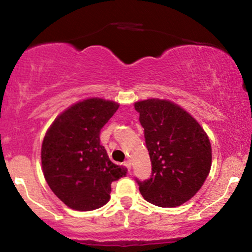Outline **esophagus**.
Segmentation results:
<instances>
[{
    "instance_id": "1",
    "label": "esophagus",
    "mask_w": 252,
    "mask_h": 252,
    "mask_svg": "<svg viewBox=\"0 0 252 252\" xmlns=\"http://www.w3.org/2000/svg\"><path fill=\"white\" fill-rule=\"evenodd\" d=\"M124 166L128 169V172H130V169H131V162H130V160H126V162H124Z\"/></svg>"
}]
</instances>
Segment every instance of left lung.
Returning <instances> with one entry per match:
<instances>
[{"label":"left lung","instance_id":"obj_1","mask_svg":"<svg viewBox=\"0 0 252 252\" xmlns=\"http://www.w3.org/2000/svg\"><path fill=\"white\" fill-rule=\"evenodd\" d=\"M144 129L152 161V175L135 179L150 204L175 207L201 189L211 169V143L204 129L189 112L169 100L135 103Z\"/></svg>","mask_w":252,"mask_h":252}]
</instances>
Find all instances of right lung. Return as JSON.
<instances>
[{
    "label": "right lung",
    "mask_w": 252,
    "mask_h": 252,
    "mask_svg": "<svg viewBox=\"0 0 252 252\" xmlns=\"http://www.w3.org/2000/svg\"><path fill=\"white\" fill-rule=\"evenodd\" d=\"M117 109L115 102L90 98L63 111L46 132L43 175L54 194L71 209L102 207L110 199L111 182L126 174V169L110 161L99 138L100 129Z\"/></svg>",
    "instance_id": "right-lung-1"
}]
</instances>
